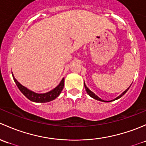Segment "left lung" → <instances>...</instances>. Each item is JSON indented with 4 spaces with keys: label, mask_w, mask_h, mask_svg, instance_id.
<instances>
[{
    "label": "left lung",
    "mask_w": 146,
    "mask_h": 146,
    "mask_svg": "<svg viewBox=\"0 0 146 146\" xmlns=\"http://www.w3.org/2000/svg\"><path fill=\"white\" fill-rule=\"evenodd\" d=\"M84 87H85V88H86V92H87V94H88V95H89L90 96H91V98H94V99H96V100H99V101H102V102H111V101H113V100H117V99H119V98H120L121 97H122L124 95V94H126V93L127 92V91H128L129 90V86L128 88H127V89H126L125 91H124V92L122 93V94H121V95L120 96H119L118 97H117L116 98H115L114 99V100H111V101H106V100H102L101 98H100L98 97V96H96L95 94H94V92H92V91H91V90H89L88 89V87L86 86V84H85V82H84Z\"/></svg>",
    "instance_id": "8db88e82"
}]
</instances>
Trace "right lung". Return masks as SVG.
<instances>
[{"label": "right lung", "mask_w": 146, "mask_h": 146, "mask_svg": "<svg viewBox=\"0 0 146 146\" xmlns=\"http://www.w3.org/2000/svg\"><path fill=\"white\" fill-rule=\"evenodd\" d=\"M12 74H13V79H14L16 85H17L19 91L23 94L24 96H26L29 100H30L31 101L35 102V103H47V102L53 100L54 99H55L59 96L61 91H62L63 87H64V79L63 78L62 80H61L60 83L52 90H51V91L47 93H45V94H37V93L34 92V91H31V90L28 89L27 88L22 86L15 78L13 72H12Z\"/></svg>", "instance_id": "right-lung-1"}]
</instances>
